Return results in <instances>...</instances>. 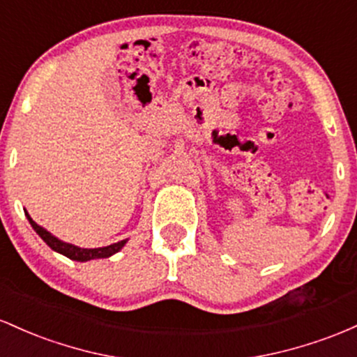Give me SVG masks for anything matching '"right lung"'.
I'll return each mask as SVG.
<instances>
[{
	"mask_svg": "<svg viewBox=\"0 0 357 357\" xmlns=\"http://www.w3.org/2000/svg\"><path fill=\"white\" fill-rule=\"evenodd\" d=\"M25 215L28 219V222L31 224V227H33L35 232L40 236V238L43 239L49 246L52 248L54 251H57V253L67 256L69 259H74V261H91V259H99V258H109V256H113L118 253V251L123 250V246L128 243V239H123V241H118V243H113L109 244V246H102V248H81V246H75V244H70V243H66L62 241V239L55 238L52 232H49L45 229V227L38 226L37 222L33 221V219L30 218V214L25 211Z\"/></svg>",
	"mask_w": 357,
	"mask_h": 357,
	"instance_id": "add662e5",
	"label": "right lung"
}]
</instances>
